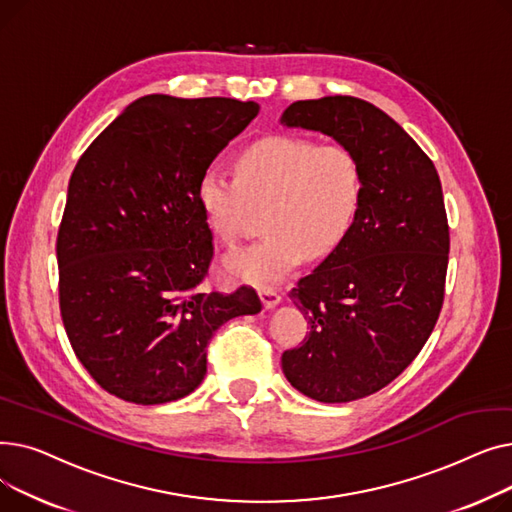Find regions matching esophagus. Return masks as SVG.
<instances>
[{
  "label": "esophagus",
  "mask_w": 512,
  "mask_h": 512,
  "mask_svg": "<svg viewBox=\"0 0 512 512\" xmlns=\"http://www.w3.org/2000/svg\"><path fill=\"white\" fill-rule=\"evenodd\" d=\"M259 297H261L265 309H274L282 301V292H278L276 288H261Z\"/></svg>",
  "instance_id": "esophagus-1"
}]
</instances>
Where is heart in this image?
I'll return each mask as SVG.
<instances>
[{
  "label": "heart",
  "mask_w": 512,
  "mask_h": 512,
  "mask_svg": "<svg viewBox=\"0 0 512 512\" xmlns=\"http://www.w3.org/2000/svg\"><path fill=\"white\" fill-rule=\"evenodd\" d=\"M363 195L359 157L344 145L276 134L236 159V176L207 166L197 197L209 230L234 247L255 209H265L267 234L224 257V272L240 282L274 284L305 255L332 253L351 230Z\"/></svg>",
  "instance_id": "1"
}]
</instances>
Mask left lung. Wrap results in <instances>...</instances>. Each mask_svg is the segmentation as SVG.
<instances>
[{
    "mask_svg": "<svg viewBox=\"0 0 512 512\" xmlns=\"http://www.w3.org/2000/svg\"><path fill=\"white\" fill-rule=\"evenodd\" d=\"M280 122L328 134L363 170L351 230L290 290L309 334L282 355L286 380L305 396L359 400L411 365L440 317L450 251L440 176L402 126L369 101H294Z\"/></svg>",
    "mask_w": 512,
    "mask_h": 512,
    "instance_id": "left-lung-1",
    "label": "left lung"
}]
</instances>
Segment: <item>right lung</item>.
Here are the masks:
<instances>
[{
  "instance_id": "obj_1",
  "label": "right lung",
  "mask_w": 512,
  "mask_h": 512,
  "mask_svg": "<svg viewBox=\"0 0 512 512\" xmlns=\"http://www.w3.org/2000/svg\"><path fill=\"white\" fill-rule=\"evenodd\" d=\"M259 103L147 95L107 126L70 176L58 232L60 313L91 378L164 405L205 378L222 324L261 311L251 286L205 292L213 236L197 186Z\"/></svg>"
}]
</instances>
